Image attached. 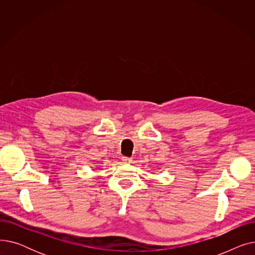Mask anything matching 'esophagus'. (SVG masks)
<instances>
[{"instance_id":"1","label":"esophagus","mask_w":255,"mask_h":255,"mask_svg":"<svg viewBox=\"0 0 255 255\" xmlns=\"http://www.w3.org/2000/svg\"><path fill=\"white\" fill-rule=\"evenodd\" d=\"M122 160H123V162H125V163H131V161H132V159L128 158V157H122Z\"/></svg>"}]
</instances>
